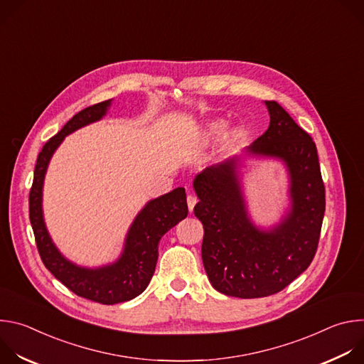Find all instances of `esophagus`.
<instances>
[{"mask_svg":"<svg viewBox=\"0 0 364 364\" xmlns=\"http://www.w3.org/2000/svg\"><path fill=\"white\" fill-rule=\"evenodd\" d=\"M197 204V198L194 197V196H187V205H188V210H190V213L194 210V205Z\"/></svg>","mask_w":364,"mask_h":364,"instance_id":"obj_1","label":"esophagus"}]
</instances>
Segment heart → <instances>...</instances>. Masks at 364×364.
Returning a JSON list of instances; mask_svg holds the SVG:
<instances>
[{
	"instance_id": "heart-1",
	"label": "heart",
	"mask_w": 364,
	"mask_h": 364,
	"mask_svg": "<svg viewBox=\"0 0 364 364\" xmlns=\"http://www.w3.org/2000/svg\"><path fill=\"white\" fill-rule=\"evenodd\" d=\"M228 122L225 119H212L203 124L201 139L204 144L215 142L222 136V148L229 149L239 139V128L233 127L226 129Z\"/></svg>"
}]
</instances>
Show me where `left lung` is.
<instances>
[{
  "label": "left lung",
  "instance_id": "1",
  "mask_svg": "<svg viewBox=\"0 0 364 364\" xmlns=\"http://www.w3.org/2000/svg\"><path fill=\"white\" fill-rule=\"evenodd\" d=\"M264 135L220 166L200 173L194 215L203 223L201 259L213 288L236 298L282 291L313 261L326 212L317 146L275 100H265ZM247 158L275 159L289 174V209L271 227L251 219L242 191Z\"/></svg>",
  "mask_w": 364,
  "mask_h": 364
}]
</instances>
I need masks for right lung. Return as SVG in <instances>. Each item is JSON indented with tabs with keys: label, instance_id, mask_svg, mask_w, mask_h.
Wrapping results in <instances>:
<instances>
[{
	"label": "right lung",
	"instance_id": "obj_1",
	"mask_svg": "<svg viewBox=\"0 0 364 364\" xmlns=\"http://www.w3.org/2000/svg\"><path fill=\"white\" fill-rule=\"evenodd\" d=\"M111 105L112 99H108L80 111L46 142L38 154L28 197L30 222L44 267L76 295L105 305L134 299L145 291L157 265L161 237L188 215L183 187L149 200L131 223L117 261L96 268L72 262L55 245L43 215V186L50 160L68 135L100 121Z\"/></svg>",
	"mask_w": 364,
	"mask_h": 364
}]
</instances>
